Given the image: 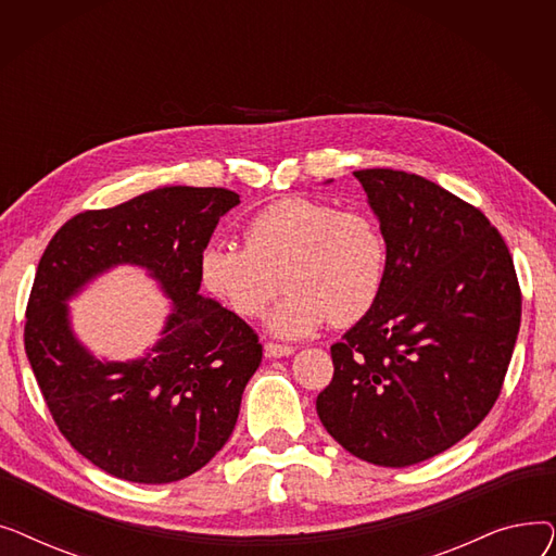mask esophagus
<instances>
[{"label": "esophagus", "instance_id": "34e87169", "mask_svg": "<svg viewBox=\"0 0 556 556\" xmlns=\"http://www.w3.org/2000/svg\"><path fill=\"white\" fill-rule=\"evenodd\" d=\"M263 352H266L268 358H283V356H290L295 352V346L290 344H279V342H266V346H263Z\"/></svg>", "mask_w": 556, "mask_h": 556}]
</instances>
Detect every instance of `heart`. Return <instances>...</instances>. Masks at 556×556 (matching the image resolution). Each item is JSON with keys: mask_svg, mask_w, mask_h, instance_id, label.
Instances as JSON below:
<instances>
[{"mask_svg": "<svg viewBox=\"0 0 556 556\" xmlns=\"http://www.w3.org/2000/svg\"><path fill=\"white\" fill-rule=\"evenodd\" d=\"M243 241H212L198 254V279L239 317H256L281 283L286 298L270 329L302 338L329 319L338 327L363 319L381 298L388 243L378 223L356 210L293 195L256 212Z\"/></svg>", "mask_w": 556, "mask_h": 556, "instance_id": "1", "label": "heart"}]
</instances>
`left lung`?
I'll return each instance as SVG.
<instances>
[{"label":"left lung","instance_id":"8db88e82","mask_svg":"<svg viewBox=\"0 0 556 556\" xmlns=\"http://www.w3.org/2000/svg\"><path fill=\"white\" fill-rule=\"evenodd\" d=\"M388 243L376 306L331 346L317 417L376 466L419 464L493 407L520 329L511 254L489 218L421 175L356 170Z\"/></svg>","mask_w":556,"mask_h":556}]
</instances>
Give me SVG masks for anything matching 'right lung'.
<instances>
[{
  "mask_svg": "<svg viewBox=\"0 0 556 556\" xmlns=\"http://www.w3.org/2000/svg\"><path fill=\"white\" fill-rule=\"evenodd\" d=\"M239 202L218 187H162L70 218L38 263L24 325L28 363L58 430L114 478L178 482L237 426L261 344L237 313L200 295L198 254ZM124 262L149 271L174 311L149 355L101 362L73 336L66 302Z\"/></svg>",
  "mask_w": 556,
  "mask_h": 556,
  "instance_id": "1",
  "label": "right lung"
}]
</instances>
